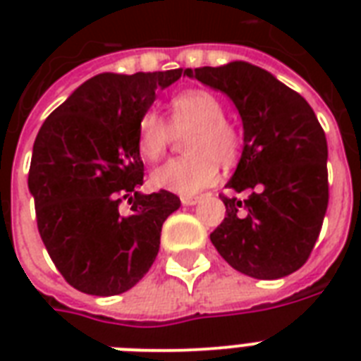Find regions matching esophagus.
Listing matches in <instances>:
<instances>
[{
  "instance_id": "34e87169",
  "label": "esophagus",
  "mask_w": 361,
  "mask_h": 361,
  "mask_svg": "<svg viewBox=\"0 0 361 361\" xmlns=\"http://www.w3.org/2000/svg\"><path fill=\"white\" fill-rule=\"evenodd\" d=\"M197 202H200V198L198 197H181V204H183V206H195Z\"/></svg>"
}]
</instances>
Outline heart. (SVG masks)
<instances>
[{"label": "heart", "mask_w": 361, "mask_h": 361, "mask_svg": "<svg viewBox=\"0 0 361 361\" xmlns=\"http://www.w3.org/2000/svg\"><path fill=\"white\" fill-rule=\"evenodd\" d=\"M176 133H187V155L174 157L153 170V185L178 195H195L214 185L219 163L231 164L240 155L241 133L225 118V106L206 90H187L170 99V121L155 110L140 116L136 144L147 161H157L166 152Z\"/></svg>", "instance_id": "b5f03b06"}]
</instances>
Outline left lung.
Returning a JSON list of instances; mask_svg holds the SVG:
<instances>
[{"label":"left lung","mask_w":361,"mask_h":361,"mask_svg":"<svg viewBox=\"0 0 361 361\" xmlns=\"http://www.w3.org/2000/svg\"><path fill=\"white\" fill-rule=\"evenodd\" d=\"M221 90L243 121V152L219 198L226 217L209 234L232 268L255 279H279L307 262L328 208V144L305 99L268 71L245 61L185 69Z\"/></svg>","instance_id":"left-lung-1"}]
</instances>
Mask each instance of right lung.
<instances>
[{"label": "right lung", "mask_w": 361, "mask_h": 361, "mask_svg": "<svg viewBox=\"0 0 361 361\" xmlns=\"http://www.w3.org/2000/svg\"><path fill=\"white\" fill-rule=\"evenodd\" d=\"M180 76L181 69L93 76L39 129L27 176L37 228L76 290L121 294L157 257L163 223L180 198L136 191L144 183L136 130L155 93Z\"/></svg>", "instance_id": "obj_1"}]
</instances>
